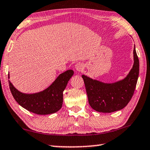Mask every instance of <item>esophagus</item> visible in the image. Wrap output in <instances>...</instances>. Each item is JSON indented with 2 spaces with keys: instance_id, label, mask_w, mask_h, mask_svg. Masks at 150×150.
Here are the masks:
<instances>
[{
  "instance_id": "1",
  "label": "esophagus",
  "mask_w": 150,
  "mask_h": 150,
  "mask_svg": "<svg viewBox=\"0 0 150 150\" xmlns=\"http://www.w3.org/2000/svg\"><path fill=\"white\" fill-rule=\"evenodd\" d=\"M75 70L78 71V72H81L84 69L83 65V64L81 63L76 64V65L75 66Z\"/></svg>"
}]
</instances>
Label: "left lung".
I'll return each instance as SVG.
<instances>
[{"instance_id":"left-lung-1","label":"left lung","mask_w":150,"mask_h":150,"mask_svg":"<svg viewBox=\"0 0 150 150\" xmlns=\"http://www.w3.org/2000/svg\"><path fill=\"white\" fill-rule=\"evenodd\" d=\"M134 64L130 72L121 81L105 83L83 75L88 102L93 110L110 113L121 110L130 101L139 77V62L134 46Z\"/></svg>"}]
</instances>
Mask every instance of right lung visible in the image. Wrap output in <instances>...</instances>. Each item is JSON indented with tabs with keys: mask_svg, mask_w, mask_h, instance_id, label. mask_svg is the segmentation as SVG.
I'll use <instances>...</instances> for the list:
<instances>
[{
	"mask_svg": "<svg viewBox=\"0 0 150 150\" xmlns=\"http://www.w3.org/2000/svg\"><path fill=\"white\" fill-rule=\"evenodd\" d=\"M73 73V70H68L61 73L48 88L32 94L20 92L10 81H8V84L13 98L20 106L37 115H50L61 108L63 102V91ZM8 77L9 78V74Z\"/></svg>",
	"mask_w": 150,
	"mask_h": 150,
	"instance_id": "obj_1",
	"label": "right lung"
}]
</instances>
